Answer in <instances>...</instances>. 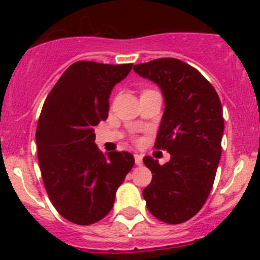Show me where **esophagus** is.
<instances>
[{
	"instance_id": "1",
	"label": "esophagus",
	"mask_w": 260,
	"mask_h": 260,
	"mask_svg": "<svg viewBox=\"0 0 260 260\" xmlns=\"http://www.w3.org/2000/svg\"><path fill=\"white\" fill-rule=\"evenodd\" d=\"M142 159H143V157L141 156V154H138V153H136V154H135V161H136V165H138V166H141V165H142Z\"/></svg>"
}]
</instances>
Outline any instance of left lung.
I'll return each mask as SVG.
<instances>
[{"label": "left lung", "mask_w": 260, "mask_h": 260, "mask_svg": "<svg viewBox=\"0 0 260 260\" xmlns=\"http://www.w3.org/2000/svg\"><path fill=\"white\" fill-rule=\"evenodd\" d=\"M133 70L161 88L165 112L154 147L171 154L165 165L143 158L152 172L143 198L154 217L181 224L201 210L214 185L224 132L221 103L203 74L179 59H154Z\"/></svg>", "instance_id": "1"}]
</instances>
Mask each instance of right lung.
Returning a JSON list of instances; mask_svg holds the SVG:
<instances>
[{
    "label": "right lung",
    "mask_w": 260,
    "mask_h": 260,
    "mask_svg": "<svg viewBox=\"0 0 260 260\" xmlns=\"http://www.w3.org/2000/svg\"><path fill=\"white\" fill-rule=\"evenodd\" d=\"M132 64L77 61L46 96L36 127L41 176L57 212L78 225H90L112 210L115 191L135 165L129 152L103 154L94 127L106 120L109 95Z\"/></svg>",
    "instance_id": "right-lung-1"
}]
</instances>
